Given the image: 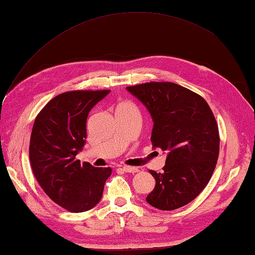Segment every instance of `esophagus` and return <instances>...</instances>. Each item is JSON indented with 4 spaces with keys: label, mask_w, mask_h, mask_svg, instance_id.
<instances>
[{
    "label": "esophagus",
    "mask_w": 255,
    "mask_h": 255,
    "mask_svg": "<svg viewBox=\"0 0 255 255\" xmlns=\"http://www.w3.org/2000/svg\"><path fill=\"white\" fill-rule=\"evenodd\" d=\"M123 171L124 172H127V173H137V172H139V169H138V167H134V166L124 165L123 166Z\"/></svg>",
    "instance_id": "34e87169"
}]
</instances>
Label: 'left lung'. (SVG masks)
<instances>
[{
  "mask_svg": "<svg viewBox=\"0 0 255 255\" xmlns=\"http://www.w3.org/2000/svg\"><path fill=\"white\" fill-rule=\"evenodd\" d=\"M153 121L151 142L165 151L163 172L150 170L155 186L145 200L161 210L191 203L207 185L219 155L218 125L202 96L172 82L126 88Z\"/></svg>",
  "mask_w": 255,
  "mask_h": 255,
  "instance_id": "obj_1",
  "label": "left lung"
}]
</instances>
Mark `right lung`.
Listing matches in <instances>:
<instances>
[{
    "label": "right lung",
    "mask_w": 255,
    "mask_h": 255,
    "mask_svg": "<svg viewBox=\"0 0 255 255\" xmlns=\"http://www.w3.org/2000/svg\"><path fill=\"white\" fill-rule=\"evenodd\" d=\"M71 91L48 102L38 114L29 142L30 165L37 182L53 202L71 213L99 204L111 167H94L75 159L86 139V118L110 93Z\"/></svg>",
    "instance_id": "add662e5"
}]
</instances>
